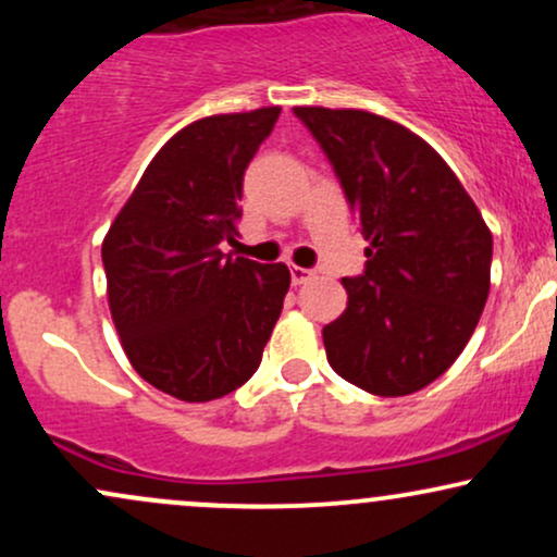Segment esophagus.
I'll return each instance as SVG.
<instances>
[{
	"label": "esophagus",
	"mask_w": 557,
	"mask_h": 557,
	"mask_svg": "<svg viewBox=\"0 0 557 557\" xmlns=\"http://www.w3.org/2000/svg\"><path fill=\"white\" fill-rule=\"evenodd\" d=\"M314 274H317V270H306V267H293L290 280H293V285H304V283H309V280L314 277Z\"/></svg>",
	"instance_id": "obj_1"
}]
</instances>
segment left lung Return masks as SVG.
<instances>
[{"label":"left lung","mask_w":557,"mask_h":557,"mask_svg":"<svg viewBox=\"0 0 557 557\" xmlns=\"http://www.w3.org/2000/svg\"><path fill=\"white\" fill-rule=\"evenodd\" d=\"M359 220L367 264L322 330L343 380L382 398L426 387L474 335L490 296L492 235L443 157L361 110L296 107Z\"/></svg>","instance_id":"obj_1"}]
</instances>
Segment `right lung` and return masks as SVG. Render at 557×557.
Listing matches in <instances>:
<instances>
[{
  "label": "right lung",
  "instance_id": "1",
  "mask_svg": "<svg viewBox=\"0 0 557 557\" xmlns=\"http://www.w3.org/2000/svg\"><path fill=\"white\" fill-rule=\"evenodd\" d=\"M277 117L280 107H267L183 127L101 246L127 359L172 398L207 403L251 380L283 311L285 264L222 253L238 235L243 175Z\"/></svg>",
  "mask_w": 557,
  "mask_h": 557
}]
</instances>
